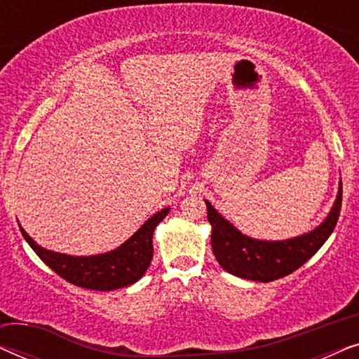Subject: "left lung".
Returning a JSON list of instances; mask_svg holds the SVG:
<instances>
[{
    "label": "left lung",
    "mask_w": 359,
    "mask_h": 359,
    "mask_svg": "<svg viewBox=\"0 0 359 359\" xmlns=\"http://www.w3.org/2000/svg\"><path fill=\"white\" fill-rule=\"evenodd\" d=\"M204 201L208 205V220L212 225L210 245L220 266L233 276L269 283L301 268L330 237L341 209V181L325 220L311 232L287 240L248 237L224 219L208 199Z\"/></svg>",
    "instance_id": "obj_1"
}]
</instances>
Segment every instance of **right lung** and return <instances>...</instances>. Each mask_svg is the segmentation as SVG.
<instances>
[{"instance_id":"obj_1","label":"right lung","mask_w":359,"mask_h":359,"mask_svg":"<svg viewBox=\"0 0 359 359\" xmlns=\"http://www.w3.org/2000/svg\"><path fill=\"white\" fill-rule=\"evenodd\" d=\"M168 212L170 208L158 210L121 247L91 257H72L52 252L34 242L21 225L19 230L37 257L65 281L95 291H114L137 283L149 269L154 257V230Z\"/></svg>"}]
</instances>
